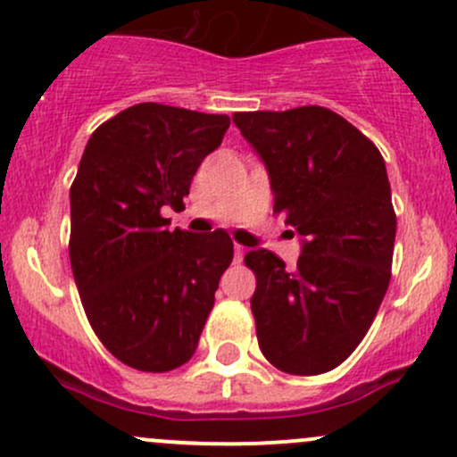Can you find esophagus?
<instances>
[{
	"label": "esophagus",
	"mask_w": 457,
	"mask_h": 457,
	"mask_svg": "<svg viewBox=\"0 0 457 457\" xmlns=\"http://www.w3.org/2000/svg\"><path fill=\"white\" fill-rule=\"evenodd\" d=\"M243 256H245V247H243V245H234V261L241 262Z\"/></svg>",
	"instance_id": "obj_1"
}]
</instances>
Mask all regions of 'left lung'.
I'll list each match as a JSON object with an SVG mask.
<instances>
[{
    "label": "left lung",
    "mask_w": 457,
    "mask_h": 457,
    "mask_svg": "<svg viewBox=\"0 0 457 457\" xmlns=\"http://www.w3.org/2000/svg\"><path fill=\"white\" fill-rule=\"evenodd\" d=\"M232 119L265 163L274 212L303 237L294 270L270 250L245 254L258 347L285 373L331 371L365 338L389 287L395 212L385 159L320 105Z\"/></svg>",
    "instance_id": "8db88e82"
}]
</instances>
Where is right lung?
Masks as SVG:
<instances>
[{
	"mask_svg": "<svg viewBox=\"0 0 457 457\" xmlns=\"http://www.w3.org/2000/svg\"><path fill=\"white\" fill-rule=\"evenodd\" d=\"M228 114L137 104L92 132L71 187V265L90 327L123 365L163 373L196 352L219 280L234 256L228 232L170 229Z\"/></svg>",
	"mask_w": 457,
	"mask_h": 457,
	"instance_id": "obj_1",
	"label": "right lung"
}]
</instances>
